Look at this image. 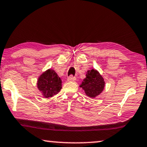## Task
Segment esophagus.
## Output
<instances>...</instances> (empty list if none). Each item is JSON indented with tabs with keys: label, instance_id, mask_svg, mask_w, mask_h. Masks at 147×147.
<instances>
[{
	"label": "esophagus",
	"instance_id": "1",
	"mask_svg": "<svg viewBox=\"0 0 147 147\" xmlns=\"http://www.w3.org/2000/svg\"><path fill=\"white\" fill-rule=\"evenodd\" d=\"M67 80H68V81H74V80H76V78L74 77V76L71 75L70 76H69V77H68Z\"/></svg>",
	"mask_w": 147,
	"mask_h": 147
}]
</instances>
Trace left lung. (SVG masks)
<instances>
[{
  "instance_id": "left-lung-1",
  "label": "left lung",
  "mask_w": 147,
  "mask_h": 147,
  "mask_svg": "<svg viewBox=\"0 0 147 147\" xmlns=\"http://www.w3.org/2000/svg\"><path fill=\"white\" fill-rule=\"evenodd\" d=\"M105 82L104 78L95 69L89 70L86 74V78L80 84V87L84 90L85 94L90 98H94L102 92Z\"/></svg>"
}]
</instances>
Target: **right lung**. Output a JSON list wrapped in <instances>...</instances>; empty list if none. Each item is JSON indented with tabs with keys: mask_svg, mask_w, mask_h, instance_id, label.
<instances>
[{
	"mask_svg": "<svg viewBox=\"0 0 147 147\" xmlns=\"http://www.w3.org/2000/svg\"><path fill=\"white\" fill-rule=\"evenodd\" d=\"M37 87L45 98L52 97L62 88V80L53 69H48L38 77Z\"/></svg>",
	"mask_w": 147,
	"mask_h": 147,
	"instance_id": "obj_1",
	"label": "right lung"
}]
</instances>
